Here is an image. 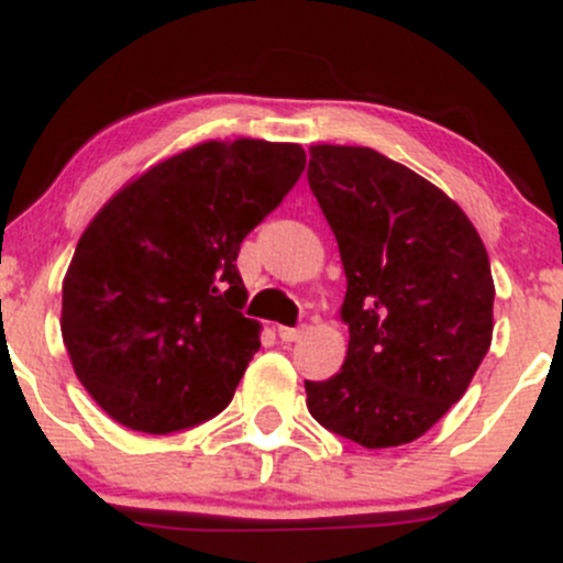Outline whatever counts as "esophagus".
<instances>
[{"mask_svg": "<svg viewBox=\"0 0 563 563\" xmlns=\"http://www.w3.org/2000/svg\"><path fill=\"white\" fill-rule=\"evenodd\" d=\"M301 333L303 328H288V325L277 328V335H280V341H286V344H290V341H299Z\"/></svg>", "mask_w": 563, "mask_h": 563, "instance_id": "34e87169", "label": "esophagus"}]
</instances>
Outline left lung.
<instances>
[{
    "label": "left lung",
    "mask_w": 563,
    "mask_h": 563,
    "mask_svg": "<svg viewBox=\"0 0 563 563\" xmlns=\"http://www.w3.org/2000/svg\"><path fill=\"white\" fill-rule=\"evenodd\" d=\"M309 187L346 273L349 349L303 380L320 426L367 450L423 437L468 389L493 341L495 283L455 200L371 147L312 145Z\"/></svg>",
    "instance_id": "8db88e82"
}]
</instances>
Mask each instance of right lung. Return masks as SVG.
I'll use <instances>...</instances> for the list:
<instances>
[{
	"label": "right lung",
	"mask_w": 563,
	"mask_h": 563,
	"mask_svg": "<svg viewBox=\"0 0 563 563\" xmlns=\"http://www.w3.org/2000/svg\"><path fill=\"white\" fill-rule=\"evenodd\" d=\"M294 142H200L115 192L63 280L60 331L113 421L172 434L219 416L260 352L243 318V238L303 172Z\"/></svg>",
	"instance_id": "1"
}]
</instances>
